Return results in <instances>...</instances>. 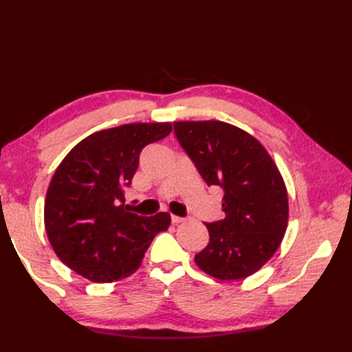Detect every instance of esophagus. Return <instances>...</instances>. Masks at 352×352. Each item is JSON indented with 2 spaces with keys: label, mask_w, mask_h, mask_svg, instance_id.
Returning a JSON list of instances; mask_svg holds the SVG:
<instances>
[{
  "label": "esophagus",
  "mask_w": 352,
  "mask_h": 352,
  "mask_svg": "<svg viewBox=\"0 0 352 352\" xmlns=\"http://www.w3.org/2000/svg\"><path fill=\"white\" fill-rule=\"evenodd\" d=\"M172 222L174 223H180V222H184V218H182V216H175V214H172Z\"/></svg>",
  "instance_id": "34e87169"
}]
</instances>
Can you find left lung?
<instances>
[{
  "mask_svg": "<svg viewBox=\"0 0 352 352\" xmlns=\"http://www.w3.org/2000/svg\"><path fill=\"white\" fill-rule=\"evenodd\" d=\"M175 136L208 186L223 190V219L195 263L213 278L243 280L278 250L289 219L287 189L272 157L250 133L222 121L174 122Z\"/></svg>",
  "mask_w": 352,
  "mask_h": 352,
  "instance_id": "left-lung-1",
  "label": "left lung"
}]
</instances>
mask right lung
Returning a JSON list of instances; mask_svg holds the SVG:
<instances>
[{
    "mask_svg": "<svg viewBox=\"0 0 352 352\" xmlns=\"http://www.w3.org/2000/svg\"><path fill=\"white\" fill-rule=\"evenodd\" d=\"M170 122L125 124L96 131L74 146L51 178L43 208L52 250L74 272L94 283L131 275L170 214L138 216L125 210L144 146L166 138Z\"/></svg>",
    "mask_w": 352,
    "mask_h": 352,
    "instance_id": "obj_1",
    "label": "right lung"
}]
</instances>
